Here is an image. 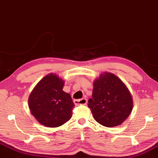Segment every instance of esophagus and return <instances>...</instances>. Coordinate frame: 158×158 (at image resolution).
<instances>
[{"label":"esophagus","mask_w":158,"mask_h":158,"mask_svg":"<svg viewBox=\"0 0 158 158\" xmlns=\"http://www.w3.org/2000/svg\"><path fill=\"white\" fill-rule=\"evenodd\" d=\"M74 104L77 106L79 105H85L87 103V101L86 98H81V99H75L73 100Z\"/></svg>","instance_id":"1"}]
</instances>
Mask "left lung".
<instances>
[{"label": "left lung", "mask_w": 158, "mask_h": 158, "mask_svg": "<svg viewBox=\"0 0 158 158\" xmlns=\"http://www.w3.org/2000/svg\"><path fill=\"white\" fill-rule=\"evenodd\" d=\"M92 98L88 101L94 119L107 127L118 126L130 115L132 98L122 81L111 73H104L94 81Z\"/></svg>", "instance_id": "left-lung-1"}]
</instances>
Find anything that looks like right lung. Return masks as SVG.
<instances>
[{"label":"right lung","instance_id":"1","mask_svg":"<svg viewBox=\"0 0 158 158\" xmlns=\"http://www.w3.org/2000/svg\"><path fill=\"white\" fill-rule=\"evenodd\" d=\"M64 81L56 74L50 73L41 79L28 98L32 115L43 126L56 127L72 116L74 104L69 94L62 90Z\"/></svg>","mask_w":158,"mask_h":158}]
</instances>
